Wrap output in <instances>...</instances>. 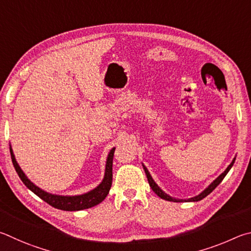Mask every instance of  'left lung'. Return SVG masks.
Here are the masks:
<instances>
[{"label": "left lung", "instance_id": "8db88e82", "mask_svg": "<svg viewBox=\"0 0 251 251\" xmlns=\"http://www.w3.org/2000/svg\"><path fill=\"white\" fill-rule=\"evenodd\" d=\"M234 163H235V159L232 160V162L231 163L229 164V166H228V168L225 170V172L224 173H222L221 175H219V176L215 179V181L210 184V185L206 188V190L204 191V192H201L200 195H197V196H195V197H192V199H188V200H184L185 201H201V200H203L204 197H206L207 196L208 194H210V193H212L215 188H216L219 184H221V182L223 181L224 179V177L226 176V174L229 172V170L231 169V166L234 165ZM143 169H144V172H146V174H147V177H148V181H149V184H150V186H151V188H152V191L155 193V194L159 196V197H161V199H163V200H165V201H176V203H178V201H184L183 200H178V199H173V197H171V196H169L168 194H165V193L161 190V188L156 185V183L153 181V178H152V176L150 175V173H149V171L147 170V168L146 166L143 165Z\"/></svg>", "mask_w": 251, "mask_h": 251}]
</instances>
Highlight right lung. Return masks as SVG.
<instances>
[{
	"instance_id": "right-lung-1",
	"label": "right lung",
	"mask_w": 251,
	"mask_h": 251,
	"mask_svg": "<svg viewBox=\"0 0 251 251\" xmlns=\"http://www.w3.org/2000/svg\"><path fill=\"white\" fill-rule=\"evenodd\" d=\"M114 150H116V149L113 148L109 153L108 159H107V164H105L104 177H103V181L100 183V185L97 186L95 190L86 193V194L78 195V196H59V195H52V194H50V193L44 192L36 185H34V184L30 182L27 177H26V175L24 174L23 171L21 170L19 164H17L15 156L13 154L12 149H10V152H11L13 165H14L16 173L19 174L22 182H23L30 191L35 193L39 199H42L43 201H45L47 204L52 206V207L72 212V210H81V209L90 208L92 206L100 204L101 201L107 197L108 193L110 191V187H111V184H112V161H113Z\"/></svg>"
}]
</instances>
